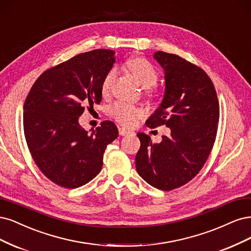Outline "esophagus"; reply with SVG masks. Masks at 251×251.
Returning a JSON list of instances; mask_svg holds the SVG:
<instances>
[{"label": "esophagus", "instance_id": "1", "mask_svg": "<svg viewBox=\"0 0 251 251\" xmlns=\"http://www.w3.org/2000/svg\"><path fill=\"white\" fill-rule=\"evenodd\" d=\"M130 132H131V131L129 130V129L122 128V127L119 128V133H120V135H127V134H129Z\"/></svg>", "mask_w": 251, "mask_h": 251}]
</instances>
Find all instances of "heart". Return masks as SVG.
<instances>
[{"instance_id":"heart-1","label":"heart","mask_w":251,"mask_h":251,"mask_svg":"<svg viewBox=\"0 0 251 251\" xmlns=\"http://www.w3.org/2000/svg\"><path fill=\"white\" fill-rule=\"evenodd\" d=\"M127 67L137 79V81L145 88H150L154 85L158 79V73L155 67L146 58L134 57L127 61ZM116 78V70H110L105 75L101 85V91L104 95L109 93L112 82ZM110 115L121 124L129 126L143 115L142 109L131 104L118 102L110 108Z\"/></svg>"}]
</instances>
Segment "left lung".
Segmentation results:
<instances>
[{"instance_id": "obj_1", "label": "left lung", "mask_w": 251, "mask_h": 251, "mask_svg": "<svg viewBox=\"0 0 251 251\" xmlns=\"http://www.w3.org/2000/svg\"><path fill=\"white\" fill-rule=\"evenodd\" d=\"M165 72L163 101L146 121L150 128L166 125L170 135L160 143L137 133L141 148L136 171L152 187L163 191L192 180L205 164L216 140L219 102L206 73L178 55L157 51L153 55Z\"/></svg>"}]
</instances>
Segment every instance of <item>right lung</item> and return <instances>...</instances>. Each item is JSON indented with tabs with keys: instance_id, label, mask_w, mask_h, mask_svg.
I'll list each match as a JSON object with an SVG mask.
<instances>
[{
	"instance_id": "add662e5",
	"label": "right lung",
	"mask_w": 251,
	"mask_h": 251,
	"mask_svg": "<svg viewBox=\"0 0 251 251\" xmlns=\"http://www.w3.org/2000/svg\"><path fill=\"white\" fill-rule=\"evenodd\" d=\"M115 51L98 49L53 67L40 75L24 104V132L40 171L67 189L84 185L98 175L107 145L118 128L111 121L88 131L79 117L87 104L102 99L101 85L114 67Z\"/></svg>"
}]
</instances>
